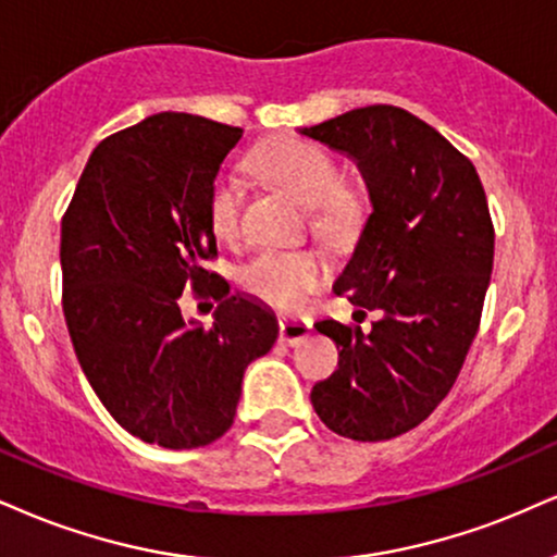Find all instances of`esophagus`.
<instances>
[{"instance_id":"esophagus-1","label":"esophagus","mask_w":557,"mask_h":557,"mask_svg":"<svg viewBox=\"0 0 557 557\" xmlns=\"http://www.w3.org/2000/svg\"><path fill=\"white\" fill-rule=\"evenodd\" d=\"M312 331L310 320H281L278 322V341L286 346H299Z\"/></svg>"}]
</instances>
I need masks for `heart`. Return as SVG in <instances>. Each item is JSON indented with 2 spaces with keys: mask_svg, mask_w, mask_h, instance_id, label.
<instances>
[{
  "mask_svg": "<svg viewBox=\"0 0 557 557\" xmlns=\"http://www.w3.org/2000/svg\"><path fill=\"white\" fill-rule=\"evenodd\" d=\"M247 168L307 206L312 235L335 250L359 243L369 222V196L359 183L341 181L338 164L314 144L273 139L247 157ZM209 224L222 243L243 232V194L232 175H219L209 194ZM327 268L312 250H265L243 265L239 286L252 299L294 312L325 281Z\"/></svg>",
  "mask_w": 557,
  "mask_h": 557,
  "instance_id": "obj_1",
  "label": "heart"
}]
</instances>
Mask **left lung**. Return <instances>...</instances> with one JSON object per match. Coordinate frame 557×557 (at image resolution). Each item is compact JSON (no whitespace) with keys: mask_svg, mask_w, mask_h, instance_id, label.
<instances>
[{"mask_svg":"<svg viewBox=\"0 0 557 557\" xmlns=\"http://www.w3.org/2000/svg\"><path fill=\"white\" fill-rule=\"evenodd\" d=\"M301 134L351 157L372 201L333 292L376 320L369 333L314 325L341 351L312 408L354 442L395 438L434 413L478 333L496 239L483 183L436 128L395 106L356 108Z\"/></svg>","mask_w":557,"mask_h":557,"instance_id":"1","label":"left lung"}]
</instances>
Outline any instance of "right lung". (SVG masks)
<instances>
[{
    "label": "right lung",
    "mask_w": 557,
    "mask_h": 557,
    "mask_svg": "<svg viewBox=\"0 0 557 557\" xmlns=\"http://www.w3.org/2000/svg\"><path fill=\"white\" fill-rule=\"evenodd\" d=\"M243 128L157 113L102 139L61 219L64 318L82 372L128 434L164 449L216 442L235 421L247 363L278 338L276 314L230 284L209 194ZM190 285L222 300L185 323Z\"/></svg>",
    "instance_id": "right-lung-1"
}]
</instances>
